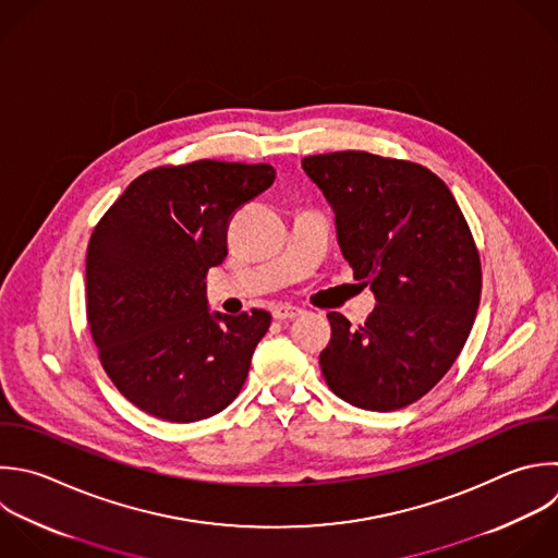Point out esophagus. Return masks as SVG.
<instances>
[{"label": "esophagus", "instance_id": "1", "mask_svg": "<svg viewBox=\"0 0 558 558\" xmlns=\"http://www.w3.org/2000/svg\"><path fill=\"white\" fill-rule=\"evenodd\" d=\"M303 314V310L301 307H294V305H277L275 310H272V316L277 318V320H292V318H296V316H301Z\"/></svg>", "mask_w": 558, "mask_h": 558}]
</instances>
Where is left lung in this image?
<instances>
[{"instance_id":"obj_1","label":"left lung","mask_w":558,"mask_h":558,"mask_svg":"<svg viewBox=\"0 0 558 558\" xmlns=\"http://www.w3.org/2000/svg\"><path fill=\"white\" fill-rule=\"evenodd\" d=\"M336 214L353 277L371 286L364 325L329 312L327 386L375 412L405 408L451 368L475 320L480 255L449 187L427 168L362 150L301 161Z\"/></svg>"}]
</instances>
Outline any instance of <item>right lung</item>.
<instances>
[{"mask_svg": "<svg viewBox=\"0 0 558 558\" xmlns=\"http://www.w3.org/2000/svg\"><path fill=\"white\" fill-rule=\"evenodd\" d=\"M272 181L268 163L161 166L96 225L87 320L107 375L140 410L192 423L240 395L272 316L211 314L205 279L227 257L231 216Z\"/></svg>", "mask_w": 558, "mask_h": 558, "instance_id": "obj_1", "label": "right lung"}]
</instances>
